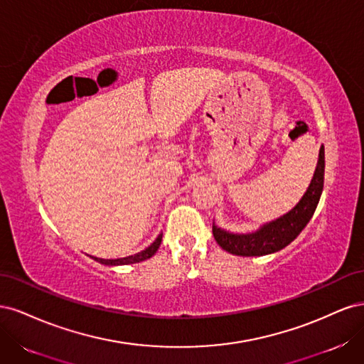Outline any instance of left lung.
<instances>
[{
	"instance_id": "8db88e82",
	"label": "left lung",
	"mask_w": 364,
	"mask_h": 364,
	"mask_svg": "<svg viewBox=\"0 0 364 364\" xmlns=\"http://www.w3.org/2000/svg\"><path fill=\"white\" fill-rule=\"evenodd\" d=\"M323 176L325 149L321 146L313 179L302 199L296 203L293 209L247 234L229 232V230L213 223V234L218 246L238 257H262L289 246L302 232V229L308 225L316 211L323 190Z\"/></svg>"
}]
</instances>
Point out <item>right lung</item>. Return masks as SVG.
<instances>
[{
  "label": "right lung",
  "mask_w": 364,
  "mask_h": 364,
  "mask_svg": "<svg viewBox=\"0 0 364 364\" xmlns=\"http://www.w3.org/2000/svg\"><path fill=\"white\" fill-rule=\"evenodd\" d=\"M161 241H162V234L158 235V238L153 241V243L146 247L144 250H141L138 253H135V255H129V257H124V258H117V259H103V258H97V257H91L92 259H95L97 262L100 264H105V266H127V264H135V262H141L144 259H149L150 257H153L156 253V250L159 249L161 246Z\"/></svg>",
  "instance_id": "right-lung-1"
}]
</instances>
